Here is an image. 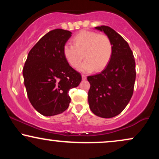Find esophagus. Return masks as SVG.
I'll list each match as a JSON object with an SVG mask.
<instances>
[{
  "mask_svg": "<svg viewBox=\"0 0 159 159\" xmlns=\"http://www.w3.org/2000/svg\"><path fill=\"white\" fill-rule=\"evenodd\" d=\"M87 79V75H82V80H84Z\"/></svg>",
  "mask_w": 159,
  "mask_h": 159,
  "instance_id": "1",
  "label": "esophagus"
}]
</instances>
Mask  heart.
Segmentation results:
<instances>
[{"label": "heart", "mask_w": 159, "mask_h": 159, "mask_svg": "<svg viewBox=\"0 0 159 159\" xmlns=\"http://www.w3.org/2000/svg\"><path fill=\"white\" fill-rule=\"evenodd\" d=\"M73 45L66 44L63 54L67 63L77 68L83 59L85 61L79 67L83 72H91L95 69L100 71L110 62L113 54V45L106 35H99L90 30H82L73 37Z\"/></svg>", "instance_id": "b5f03b06"}]
</instances>
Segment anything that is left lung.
Returning a JSON list of instances; mask_svg holds the SVG:
<instances>
[{
	"mask_svg": "<svg viewBox=\"0 0 159 159\" xmlns=\"http://www.w3.org/2000/svg\"><path fill=\"white\" fill-rule=\"evenodd\" d=\"M111 39L110 62L98 74L88 76V102L91 111L102 118L120 114L132 98L136 78L135 61L127 42L110 27H96Z\"/></svg>",
	"mask_w": 159,
	"mask_h": 159,
	"instance_id": "obj_1",
	"label": "left lung"
}]
</instances>
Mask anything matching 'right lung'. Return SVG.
Returning a JSON list of instances; mask_svg holds the SVG:
<instances>
[{"label":"right lung","mask_w":159,"mask_h":159,"mask_svg":"<svg viewBox=\"0 0 159 159\" xmlns=\"http://www.w3.org/2000/svg\"><path fill=\"white\" fill-rule=\"evenodd\" d=\"M72 33L55 29L43 36L28 53L23 77L29 100L39 114L51 116L68 108L69 90L78 87L81 75L67 63L63 48Z\"/></svg>","instance_id":"1"}]
</instances>
